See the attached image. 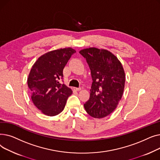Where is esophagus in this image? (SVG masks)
Masks as SVG:
<instances>
[{
    "instance_id": "34e87169",
    "label": "esophagus",
    "mask_w": 160,
    "mask_h": 160,
    "mask_svg": "<svg viewBox=\"0 0 160 160\" xmlns=\"http://www.w3.org/2000/svg\"><path fill=\"white\" fill-rule=\"evenodd\" d=\"M81 89V88H74V90H75V91H80Z\"/></svg>"
}]
</instances>
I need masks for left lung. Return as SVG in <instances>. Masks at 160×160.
<instances>
[{"mask_svg": "<svg viewBox=\"0 0 160 160\" xmlns=\"http://www.w3.org/2000/svg\"><path fill=\"white\" fill-rule=\"evenodd\" d=\"M79 52L86 58L93 80L89 99L83 106L90 116L103 118L115 110L122 96L123 67L117 58L106 50L93 47Z\"/></svg>", "mask_w": 160, "mask_h": 160, "instance_id": "left-lung-1", "label": "left lung"}]
</instances>
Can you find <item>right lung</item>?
Segmentation results:
<instances>
[{"label":"right lung","instance_id":"right-lung-1","mask_svg":"<svg viewBox=\"0 0 160 160\" xmlns=\"http://www.w3.org/2000/svg\"><path fill=\"white\" fill-rule=\"evenodd\" d=\"M76 51L71 48L48 52L38 58L27 80L33 103L42 113L54 116L61 113L72 90L63 80V71Z\"/></svg>","mask_w":160,"mask_h":160}]
</instances>
